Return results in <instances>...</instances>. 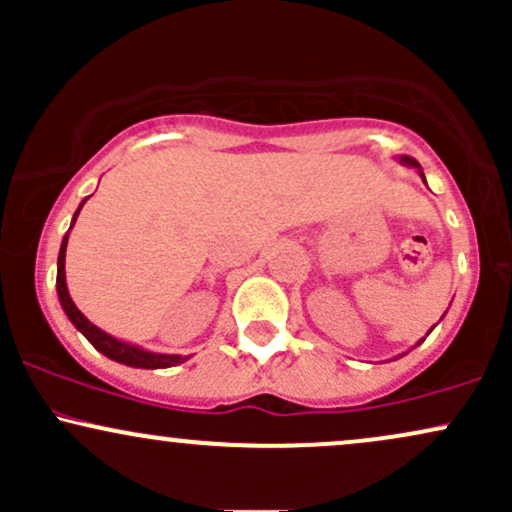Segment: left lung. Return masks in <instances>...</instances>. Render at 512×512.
<instances>
[{
	"label": "left lung",
	"instance_id": "left-lung-1",
	"mask_svg": "<svg viewBox=\"0 0 512 512\" xmlns=\"http://www.w3.org/2000/svg\"><path fill=\"white\" fill-rule=\"evenodd\" d=\"M399 163H404V166H409V168H416V170H419L421 180H424V182H426V175H424V170H421V166H419V163H416V161H414V158H411V156H399ZM440 320H443V317H440ZM433 327H436V325H433ZM433 327H431V330H428V332H426V337H428V334H431V332H433ZM426 337H424V339H426ZM424 339H421V342H424ZM421 342H416V346H419Z\"/></svg>",
	"mask_w": 512,
	"mask_h": 512
}]
</instances>
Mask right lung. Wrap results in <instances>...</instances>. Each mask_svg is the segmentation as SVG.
Returning <instances> with one entry per match:
<instances>
[{
    "instance_id": "obj_1",
    "label": "right lung",
    "mask_w": 512,
    "mask_h": 512,
    "mask_svg": "<svg viewBox=\"0 0 512 512\" xmlns=\"http://www.w3.org/2000/svg\"><path fill=\"white\" fill-rule=\"evenodd\" d=\"M88 199V197H86ZM84 202L79 204V209H76L74 219H72V226H69V231L74 228L76 223V216H79L81 207L86 204ZM69 231L67 236L62 238V245H60V257H57V296H60V303L64 308V313H67L69 320H72V325L79 330L84 337L96 346L98 351H101L103 356L113 358L117 363H125L129 368H170V366H180V363L187 361V356H180V354H154V351H146L142 346L137 344H129V342H122V339L113 337V334L103 332L101 327L93 325L88 317L81 313L79 308H76L72 296H69V289H67V276H64V257H67V240H69Z\"/></svg>"
}]
</instances>
